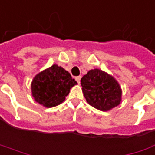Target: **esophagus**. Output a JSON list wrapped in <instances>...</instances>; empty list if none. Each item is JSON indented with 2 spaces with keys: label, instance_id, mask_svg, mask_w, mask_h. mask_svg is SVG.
I'll list each match as a JSON object with an SVG mask.
<instances>
[{
  "label": "esophagus",
  "instance_id": "obj_1",
  "mask_svg": "<svg viewBox=\"0 0 155 155\" xmlns=\"http://www.w3.org/2000/svg\"><path fill=\"white\" fill-rule=\"evenodd\" d=\"M81 76H77V77H75V80H76V81H77L79 84H80V82H81Z\"/></svg>",
  "mask_w": 155,
  "mask_h": 155
}]
</instances>
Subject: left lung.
<instances>
[{"instance_id":"left-lung-1","label":"left lung","mask_w":155,"mask_h":155,"mask_svg":"<svg viewBox=\"0 0 155 155\" xmlns=\"http://www.w3.org/2000/svg\"><path fill=\"white\" fill-rule=\"evenodd\" d=\"M84 96L92 107L108 111L121 101V89L114 78L100 69L87 72L81 80Z\"/></svg>"}]
</instances>
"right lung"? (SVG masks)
<instances>
[{"mask_svg": "<svg viewBox=\"0 0 155 155\" xmlns=\"http://www.w3.org/2000/svg\"><path fill=\"white\" fill-rule=\"evenodd\" d=\"M76 84L68 71L53 65L34 78L31 84L32 95L36 102L46 107H55L64 101L71 87Z\"/></svg>", "mask_w": 155, "mask_h": 155, "instance_id": "1", "label": "right lung"}]
</instances>
